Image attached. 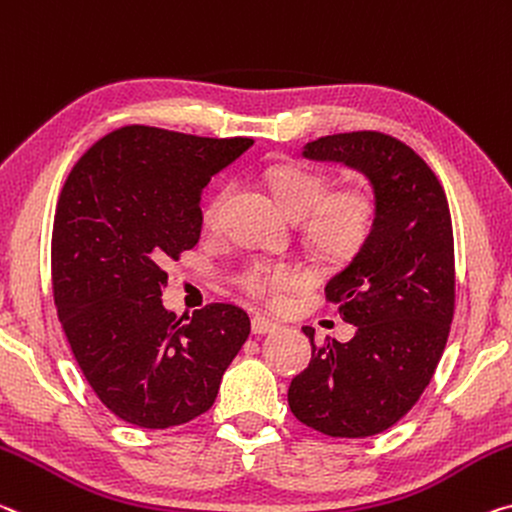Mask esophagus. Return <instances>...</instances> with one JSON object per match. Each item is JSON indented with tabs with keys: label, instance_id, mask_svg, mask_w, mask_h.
<instances>
[{
	"label": "esophagus",
	"instance_id": "obj_1",
	"mask_svg": "<svg viewBox=\"0 0 512 512\" xmlns=\"http://www.w3.org/2000/svg\"><path fill=\"white\" fill-rule=\"evenodd\" d=\"M250 328H253L255 335H271V332H275L280 326L275 321L266 319V316L257 314V316H253V319H250Z\"/></svg>",
	"mask_w": 512,
	"mask_h": 512
}]
</instances>
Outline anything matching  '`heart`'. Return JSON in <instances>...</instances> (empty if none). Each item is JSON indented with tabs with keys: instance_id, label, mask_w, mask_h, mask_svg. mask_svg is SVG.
I'll return each instance as SVG.
<instances>
[{
	"instance_id": "obj_1",
	"label": "heart",
	"mask_w": 512,
	"mask_h": 512,
	"mask_svg": "<svg viewBox=\"0 0 512 512\" xmlns=\"http://www.w3.org/2000/svg\"><path fill=\"white\" fill-rule=\"evenodd\" d=\"M266 180L282 212L296 221L303 218L307 243L326 262H346L369 239L376 202L364 186H342L330 191L326 175L294 164L273 166L266 173ZM225 200L227 189L209 200L202 214L205 225L214 227L218 223ZM305 280V269L294 262H250L239 273L237 285L250 298L275 305L285 291L305 285Z\"/></svg>"
}]
</instances>
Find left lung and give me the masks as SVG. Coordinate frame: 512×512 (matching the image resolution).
<instances>
[{
    "mask_svg": "<svg viewBox=\"0 0 512 512\" xmlns=\"http://www.w3.org/2000/svg\"><path fill=\"white\" fill-rule=\"evenodd\" d=\"M303 157L360 170L376 218L364 246L326 285L355 335L316 346L314 328H303L312 360L291 380L289 408L323 435L369 437L419 401L444 353L456 305L449 202L426 161L394 136H323Z\"/></svg>",
    "mask_w": 512,
    "mask_h": 512,
    "instance_id": "1",
    "label": "left lung"
}]
</instances>
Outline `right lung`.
<instances>
[{
	"instance_id": "add662e5",
	"label": "right lung",
	"mask_w": 512,
	"mask_h": 512,
	"mask_svg": "<svg viewBox=\"0 0 512 512\" xmlns=\"http://www.w3.org/2000/svg\"><path fill=\"white\" fill-rule=\"evenodd\" d=\"M250 145L129 125L97 141L63 184L56 312L88 385L127 424L170 428L207 412L250 335L237 305L177 319L161 303L166 264L200 239L202 189Z\"/></svg>"
}]
</instances>
